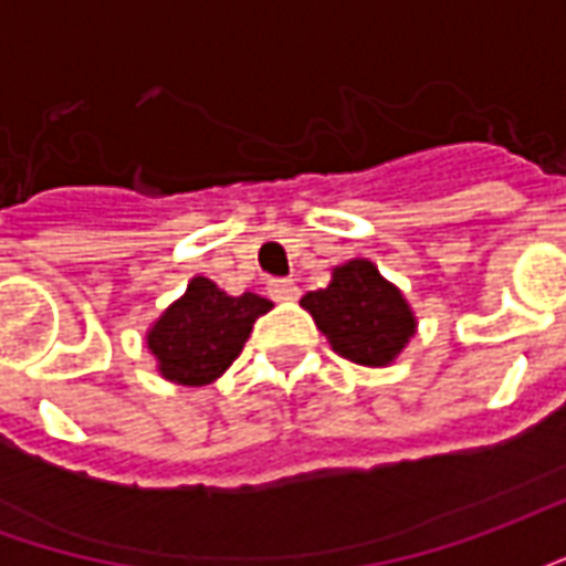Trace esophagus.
I'll use <instances>...</instances> for the list:
<instances>
[{"label": "esophagus", "instance_id": "1", "mask_svg": "<svg viewBox=\"0 0 566 566\" xmlns=\"http://www.w3.org/2000/svg\"><path fill=\"white\" fill-rule=\"evenodd\" d=\"M270 296L279 303H291L300 296V287L291 279H275V282H270Z\"/></svg>", "mask_w": 566, "mask_h": 566}]
</instances>
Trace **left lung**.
Wrapping results in <instances>:
<instances>
[{"label": "left lung", "mask_w": 566, "mask_h": 566, "mask_svg": "<svg viewBox=\"0 0 566 566\" xmlns=\"http://www.w3.org/2000/svg\"><path fill=\"white\" fill-rule=\"evenodd\" d=\"M306 308L336 355L360 367H391L418 333V318L403 291L367 258L333 266L331 284L308 291Z\"/></svg>", "instance_id": "8db88e82"}]
</instances>
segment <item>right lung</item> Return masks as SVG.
<instances>
[{"label":"right lung","instance_id":"right-lung-1","mask_svg":"<svg viewBox=\"0 0 566 566\" xmlns=\"http://www.w3.org/2000/svg\"><path fill=\"white\" fill-rule=\"evenodd\" d=\"M270 308V300L251 291L230 296L206 275H193L185 294L150 324L145 345L163 379L202 388L233 367L254 331V321Z\"/></svg>","mask_w":566,"mask_h":566}]
</instances>
